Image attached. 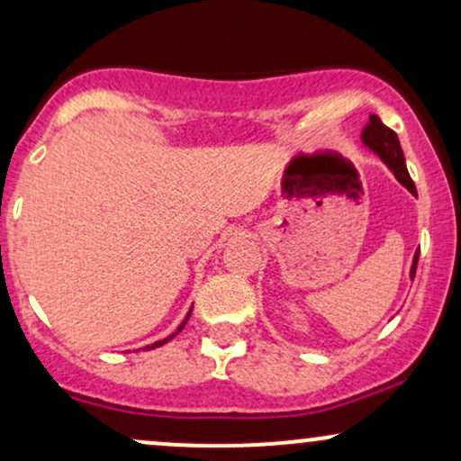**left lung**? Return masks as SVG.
<instances>
[{
    "label": "left lung",
    "instance_id": "1",
    "mask_svg": "<svg viewBox=\"0 0 461 461\" xmlns=\"http://www.w3.org/2000/svg\"><path fill=\"white\" fill-rule=\"evenodd\" d=\"M361 141H364V146L368 148L370 152H375L376 157H379L381 161L387 165V169L394 174V178L402 185V187L410 191L411 195H418L416 185H413L411 176H410V172H407L405 154H402L401 141H398L394 131H390V128H387L376 115H370V123L364 128V132H361ZM418 255H420V248H418L416 255H413V263H411V270H410L411 281H413V276H416Z\"/></svg>",
    "mask_w": 461,
    "mask_h": 461
}]
</instances>
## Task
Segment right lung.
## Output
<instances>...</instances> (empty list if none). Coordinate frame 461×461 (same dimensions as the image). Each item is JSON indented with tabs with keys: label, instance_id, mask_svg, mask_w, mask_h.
Returning <instances> with one entry per match:
<instances>
[{
	"label": "right lung",
	"instance_id": "1",
	"mask_svg": "<svg viewBox=\"0 0 461 461\" xmlns=\"http://www.w3.org/2000/svg\"><path fill=\"white\" fill-rule=\"evenodd\" d=\"M189 315H191V309H189V313H187V318H185V320H183V322H180V327H178V329H176V330H174V333H172V335H167V338H165V339H158V342H154V344H149V346H146V350H152V348H158V346H163V344H167V342H169V339H174V338H176V335H178V333H180V330H183V327H185V324H187V320H189Z\"/></svg>",
	"mask_w": 461,
	"mask_h": 461
}]
</instances>
